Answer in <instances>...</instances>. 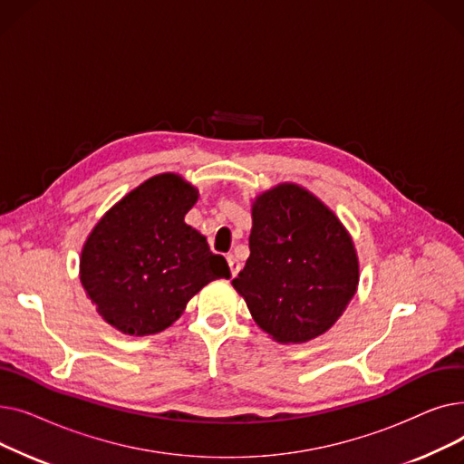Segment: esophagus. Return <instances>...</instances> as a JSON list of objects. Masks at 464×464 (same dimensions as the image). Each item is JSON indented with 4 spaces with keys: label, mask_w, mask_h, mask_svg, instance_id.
<instances>
[{
    "label": "esophagus",
    "mask_w": 464,
    "mask_h": 464,
    "mask_svg": "<svg viewBox=\"0 0 464 464\" xmlns=\"http://www.w3.org/2000/svg\"><path fill=\"white\" fill-rule=\"evenodd\" d=\"M227 265H229V269H231V276H237L238 271H240V263L237 261V257L233 254L227 256Z\"/></svg>",
    "instance_id": "esophagus-1"
}]
</instances>
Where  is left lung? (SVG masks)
<instances>
[{"label":"left lung","mask_w":464,"mask_h":464,"mask_svg":"<svg viewBox=\"0 0 464 464\" xmlns=\"http://www.w3.org/2000/svg\"><path fill=\"white\" fill-rule=\"evenodd\" d=\"M231 284L273 340L303 344L327 333L348 308L359 257L352 235L322 199L282 182L252 201L250 257Z\"/></svg>","instance_id":"obj_1"}]
</instances>
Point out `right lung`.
<instances>
[{
  "instance_id": "right-lung-1",
  "label": "right lung",
  "mask_w": 464,
  "mask_h": 464,
  "mask_svg": "<svg viewBox=\"0 0 464 464\" xmlns=\"http://www.w3.org/2000/svg\"><path fill=\"white\" fill-rule=\"evenodd\" d=\"M199 189L161 173L114 203L81 252V282L97 314L130 336L173 325L188 301L218 278H231L226 257L184 222Z\"/></svg>"
}]
</instances>
